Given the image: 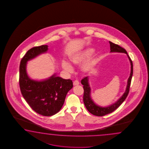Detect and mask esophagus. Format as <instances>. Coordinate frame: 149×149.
Masks as SVG:
<instances>
[{"label":"esophagus","instance_id":"1","mask_svg":"<svg viewBox=\"0 0 149 149\" xmlns=\"http://www.w3.org/2000/svg\"><path fill=\"white\" fill-rule=\"evenodd\" d=\"M73 85L76 86V85H78L79 84V82L78 80H74L73 82Z\"/></svg>","mask_w":149,"mask_h":149}]
</instances>
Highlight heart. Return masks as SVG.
I'll return each instance as SVG.
<instances>
[{"instance_id":"heart-1","label":"heart","mask_w":149,"mask_h":149,"mask_svg":"<svg viewBox=\"0 0 149 149\" xmlns=\"http://www.w3.org/2000/svg\"><path fill=\"white\" fill-rule=\"evenodd\" d=\"M94 51V49L92 48H88L83 51H79L70 57V61L72 63L75 65L81 63L83 61L85 60L86 58H87L93 53ZM97 57L96 55L93 56L83 64L82 66V70L84 72H88L91 71L95 67L96 64L97 63ZM62 68L67 72H71L73 70L72 67L67 62H63Z\"/></svg>"}]
</instances>
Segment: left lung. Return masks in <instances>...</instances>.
I'll return each instance as SVG.
<instances>
[{"label": "left lung", "instance_id": "8db88e82", "mask_svg": "<svg viewBox=\"0 0 149 149\" xmlns=\"http://www.w3.org/2000/svg\"><path fill=\"white\" fill-rule=\"evenodd\" d=\"M110 45V52H118V53H124L127 55L130 62L131 65V71L130 73V76L128 79L127 81V85L126 91L124 93L123 95L119 98L117 101L115 102L114 104L111 105L107 107H101L97 105L92 100L91 96V88L89 87L88 83V77H86L84 78L81 81V83L82 84L84 90V96H83V101L84 104L85 105L86 108L87 110L91 113L92 114L96 116H103L106 114H109L115 110H116L123 102L125 100L128 93L130 92V85L132 81V78L133 76V65L132 61L131 60L130 56L127 54V51L123 47L119 46L118 45L115 44L114 43L109 41Z\"/></svg>", "mask_w": 149, "mask_h": 149}]
</instances>
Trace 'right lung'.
Wrapping results in <instances>:
<instances>
[{"label": "right lung", "mask_w": 149, "mask_h": 149, "mask_svg": "<svg viewBox=\"0 0 149 149\" xmlns=\"http://www.w3.org/2000/svg\"><path fill=\"white\" fill-rule=\"evenodd\" d=\"M47 50V45H41L26 52L19 65V85L22 95L33 110L44 116H52L61 109L73 83L71 80L63 79L55 74L42 81L29 77L26 71L27 62Z\"/></svg>", "instance_id": "right-lung-1"}]
</instances>
